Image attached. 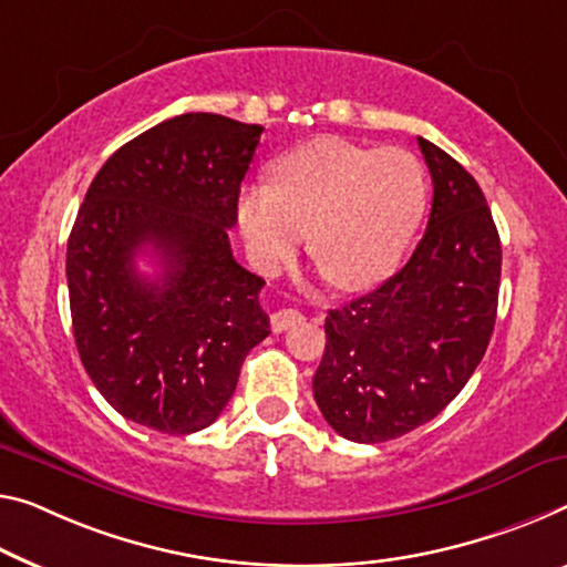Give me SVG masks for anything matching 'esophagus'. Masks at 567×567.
Masks as SVG:
<instances>
[{
	"instance_id": "34e87169",
	"label": "esophagus",
	"mask_w": 567,
	"mask_h": 567,
	"mask_svg": "<svg viewBox=\"0 0 567 567\" xmlns=\"http://www.w3.org/2000/svg\"><path fill=\"white\" fill-rule=\"evenodd\" d=\"M301 321L303 313L299 309H278L271 317V329L274 332H286V329L301 324Z\"/></svg>"
}]
</instances>
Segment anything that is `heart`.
Returning a JSON list of instances; mask_svg holds the SVG:
<instances>
[{"label": "heart", "mask_w": 567, "mask_h": 567, "mask_svg": "<svg viewBox=\"0 0 567 567\" xmlns=\"http://www.w3.org/2000/svg\"><path fill=\"white\" fill-rule=\"evenodd\" d=\"M423 210L425 174L411 152L319 138L276 164L274 185L243 189L238 225L260 274H276L309 230L329 281L368 289L398 266Z\"/></svg>", "instance_id": "obj_1"}]
</instances>
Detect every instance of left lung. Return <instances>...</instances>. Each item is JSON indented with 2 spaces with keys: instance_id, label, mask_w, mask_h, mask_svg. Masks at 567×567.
Wrapping results in <instances>:
<instances>
[{
  "instance_id": "1",
  "label": "left lung",
  "mask_w": 567,
  "mask_h": 567,
  "mask_svg": "<svg viewBox=\"0 0 567 567\" xmlns=\"http://www.w3.org/2000/svg\"><path fill=\"white\" fill-rule=\"evenodd\" d=\"M433 179L429 228L372 293L332 309L313 400L354 443H382L433 421L482 362L494 332L502 243L476 179L417 136Z\"/></svg>"
}]
</instances>
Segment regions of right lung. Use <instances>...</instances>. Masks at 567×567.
<instances>
[{
	"instance_id": "right-lung-1",
	"label": "right lung",
	"mask_w": 567,
	"mask_h": 567,
	"mask_svg": "<svg viewBox=\"0 0 567 567\" xmlns=\"http://www.w3.org/2000/svg\"><path fill=\"white\" fill-rule=\"evenodd\" d=\"M264 126L182 113L113 152L68 238L78 354L113 411L187 435L210 425L271 334L264 278L233 258L240 182ZM152 249L156 277L135 256Z\"/></svg>"
}]
</instances>
